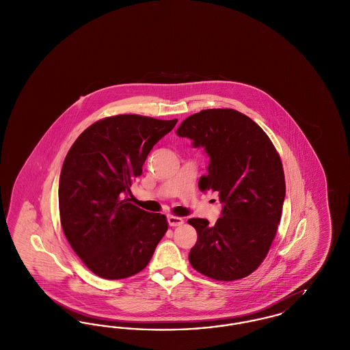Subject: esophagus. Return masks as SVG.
I'll list each match as a JSON object with an SVG mask.
<instances>
[{"instance_id": "1", "label": "esophagus", "mask_w": 350, "mask_h": 350, "mask_svg": "<svg viewBox=\"0 0 350 350\" xmlns=\"http://www.w3.org/2000/svg\"><path fill=\"white\" fill-rule=\"evenodd\" d=\"M167 223H169V226H172V227H177V226H181V224H183V217L170 215V217H167Z\"/></svg>"}]
</instances>
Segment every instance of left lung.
<instances>
[{
	"instance_id": "1",
	"label": "left lung",
	"mask_w": 350,
	"mask_h": 350,
	"mask_svg": "<svg viewBox=\"0 0 350 350\" xmlns=\"http://www.w3.org/2000/svg\"><path fill=\"white\" fill-rule=\"evenodd\" d=\"M176 133L208 156L200 190L219 194L221 214L214 226L187 223L198 239L189 261L217 281L250 275L267 257L282 215L286 194L281 159L264 130L232 109H210L186 118Z\"/></svg>"
}]
</instances>
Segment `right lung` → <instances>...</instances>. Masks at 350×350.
<instances>
[{
  "mask_svg": "<svg viewBox=\"0 0 350 350\" xmlns=\"http://www.w3.org/2000/svg\"><path fill=\"white\" fill-rule=\"evenodd\" d=\"M177 119L117 116L93 123L73 143L59 178V211L72 250L105 280L148 265L167 230L165 215L133 203L131 183L153 146Z\"/></svg>",
  "mask_w": 350,
  "mask_h": 350,
  "instance_id": "1",
  "label": "right lung"
}]
</instances>
